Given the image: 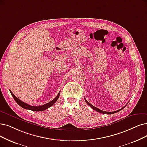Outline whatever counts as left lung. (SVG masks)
I'll return each mask as SVG.
<instances>
[{
  "instance_id": "1",
  "label": "left lung",
  "mask_w": 147,
  "mask_h": 147,
  "mask_svg": "<svg viewBox=\"0 0 147 147\" xmlns=\"http://www.w3.org/2000/svg\"><path fill=\"white\" fill-rule=\"evenodd\" d=\"M84 99H85V101L86 102V103L89 105V106L93 109V110H95V111H98V112H99V113H103V114H107V115H110V114H113V113H116V112H118V111H119L120 110H122L124 108H125V107H126V105H125V106L124 107H122V109H119V110H116V111H103V110H100V109H98V108H96V107H94L93 105H92L90 103H89V102H88L86 99L84 98Z\"/></svg>"
}]
</instances>
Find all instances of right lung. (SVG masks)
Returning <instances> with one entry per match:
<instances>
[{"label": "right lung", "instance_id": "add662e5", "mask_svg": "<svg viewBox=\"0 0 147 147\" xmlns=\"http://www.w3.org/2000/svg\"><path fill=\"white\" fill-rule=\"evenodd\" d=\"M10 91V93L11 94V95L13 96L14 99L15 100V101L18 104L20 107H22V108L25 109H28V110H31L32 111H43V110H45L46 109H48V108L51 107L52 105H53L57 100L58 98H59L60 96V92L58 93V94L57 95V96L53 99V100L51 101V102L47 103V104H45L44 105H40V106H33V105H29L24 102L22 101L21 100H20L19 99L17 98L14 94L13 93V92H11V90Z\"/></svg>", "mask_w": 147, "mask_h": 147}]
</instances>
